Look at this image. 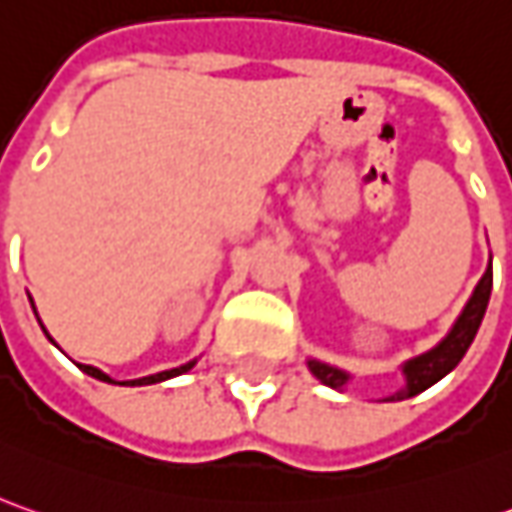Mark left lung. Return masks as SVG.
<instances>
[{"label":"left lung","instance_id":"8db88e82","mask_svg":"<svg viewBox=\"0 0 512 512\" xmlns=\"http://www.w3.org/2000/svg\"><path fill=\"white\" fill-rule=\"evenodd\" d=\"M490 289H493V266H487V272L482 274L479 286L473 291V297L467 300L465 311L459 314V320H456V326L450 328L448 337L436 345V348H431L428 354L416 357V360H411L402 368L405 377H408V385L399 391L397 397L391 399H408L416 397V394H422L425 388H431L433 382H439L448 371H453V368L462 362L465 351L470 348V343H473V337H476V331L482 326V317H485L487 311V300H490ZM309 368L311 374L320 379L323 385H328V388L343 391V385L348 382V374L331 368L326 362L311 360Z\"/></svg>","mask_w":512,"mask_h":512}]
</instances>
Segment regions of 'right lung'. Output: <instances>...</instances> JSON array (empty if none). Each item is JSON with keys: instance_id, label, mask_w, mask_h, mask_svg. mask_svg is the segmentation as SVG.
<instances>
[{"instance_id": "obj_1", "label": "right lung", "mask_w": 512, "mask_h": 512, "mask_svg": "<svg viewBox=\"0 0 512 512\" xmlns=\"http://www.w3.org/2000/svg\"><path fill=\"white\" fill-rule=\"evenodd\" d=\"M36 311V309H33ZM195 362H186V365H181V368H172V371H161V374H152V377H144V379H133V382H118V385H152V382H161V379H169V377H178V374H184V371H189ZM84 374H90V377L101 379V382H113V379L107 377L104 371H98V368H93V365H79Z\"/></svg>"}]
</instances>
